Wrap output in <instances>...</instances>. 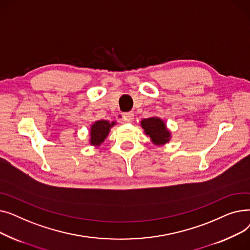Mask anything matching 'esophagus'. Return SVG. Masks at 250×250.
I'll return each mask as SVG.
<instances>
[{
    "label": "esophagus",
    "instance_id": "esophagus-1",
    "mask_svg": "<svg viewBox=\"0 0 250 250\" xmlns=\"http://www.w3.org/2000/svg\"><path fill=\"white\" fill-rule=\"evenodd\" d=\"M123 120L125 123H130L134 120V113L133 112H125L123 113Z\"/></svg>",
    "mask_w": 250,
    "mask_h": 250
}]
</instances>
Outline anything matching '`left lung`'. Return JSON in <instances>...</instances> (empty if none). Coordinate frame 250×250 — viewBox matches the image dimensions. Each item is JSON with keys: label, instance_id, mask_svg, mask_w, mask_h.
<instances>
[{"label": "left lung", "instance_id": "1", "mask_svg": "<svg viewBox=\"0 0 250 250\" xmlns=\"http://www.w3.org/2000/svg\"><path fill=\"white\" fill-rule=\"evenodd\" d=\"M141 125L142 127L145 129V133L157 145H162V144L169 141L170 133L160 118L150 117L147 120H143Z\"/></svg>", "mask_w": 250, "mask_h": 250}]
</instances>
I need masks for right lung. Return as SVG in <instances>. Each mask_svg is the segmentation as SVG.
I'll return each instance as SVG.
<instances>
[{
  "label": "right lung",
  "instance_id": "1",
  "mask_svg": "<svg viewBox=\"0 0 250 250\" xmlns=\"http://www.w3.org/2000/svg\"><path fill=\"white\" fill-rule=\"evenodd\" d=\"M115 123H109L107 121H99L96 122L91 126V144L92 145H100V144L107 137L110 127Z\"/></svg>",
  "mask_w": 250,
  "mask_h": 250
}]
</instances>
